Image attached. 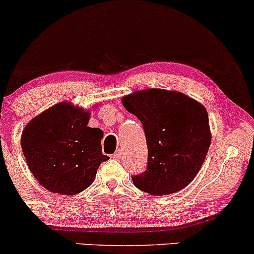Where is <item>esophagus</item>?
Returning <instances> with one entry per match:
<instances>
[{
  "label": "esophagus",
  "instance_id": "1",
  "mask_svg": "<svg viewBox=\"0 0 254 254\" xmlns=\"http://www.w3.org/2000/svg\"><path fill=\"white\" fill-rule=\"evenodd\" d=\"M121 156H122V150H117L114 155H112V158H115V160H119Z\"/></svg>",
  "mask_w": 254,
  "mask_h": 254
}]
</instances>
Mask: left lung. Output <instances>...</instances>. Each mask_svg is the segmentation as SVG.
<instances>
[{"label":"left lung","mask_w":254,"mask_h":254,"mask_svg":"<svg viewBox=\"0 0 254 254\" xmlns=\"http://www.w3.org/2000/svg\"><path fill=\"white\" fill-rule=\"evenodd\" d=\"M124 108L142 122L148 168L133 185L150 195H169L194 180L208 152V114L201 103L179 91L146 88L122 98Z\"/></svg>","instance_id":"1"}]
</instances>
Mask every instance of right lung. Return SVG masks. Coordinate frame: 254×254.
I'll return each instance as SVG.
<instances>
[{"label": "right lung", "mask_w": 254, "mask_h": 254, "mask_svg": "<svg viewBox=\"0 0 254 254\" xmlns=\"http://www.w3.org/2000/svg\"><path fill=\"white\" fill-rule=\"evenodd\" d=\"M91 112L61 102L26 125L21 148L29 170L52 193L75 195L92 185L103 155V131L88 127Z\"/></svg>", "instance_id": "1"}]
</instances>
